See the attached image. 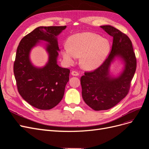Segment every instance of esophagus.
<instances>
[{
  "instance_id": "34e87169",
  "label": "esophagus",
  "mask_w": 149,
  "mask_h": 149,
  "mask_svg": "<svg viewBox=\"0 0 149 149\" xmlns=\"http://www.w3.org/2000/svg\"><path fill=\"white\" fill-rule=\"evenodd\" d=\"M71 74L73 76H78L79 75V73L76 71H73L71 72Z\"/></svg>"
}]
</instances>
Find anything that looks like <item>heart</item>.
I'll return each instance as SVG.
<instances>
[{
    "mask_svg": "<svg viewBox=\"0 0 149 149\" xmlns=\"http://www.w3.org/2000/svg\"><path fill=\"white\" fill-rule=\"evenodd\" d=\"M111 45L100 35L86 32L71 36L68 40V47L62 49V56L68 64H72L76 58L81 56L82 65L93 69L100 66L106 59L110 52Z\"/></svg>",
    "mask_w": 149,
    "mask_h": 149,
    "instance_id": "1",
    "label": "heart"
}]
</instances>
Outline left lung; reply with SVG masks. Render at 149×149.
I'll list each match as a JSON object with an SVG mask.
<instances>
[{
  "label": "left lung",
  "instance_id": "obj_1",
  "mask_svg": "<svg viewBox=\"0 0 149 149\" xmlns=\"http://www.w3.org/2000/svg\"><path fill=\"white\" fill-rule=\"evenodd\" d=\"M101 27L113 37L111 53L100 67L85 71L81 78L83 100L94 111L111 109L127 96L137 66L136 55L128 36L111 25ZM116 56L123 60L125 68L119 77L112 78L109 68Z\"/></svg>",
  "mask_w": 149,
  "mask_h": 149
}]
</instances>
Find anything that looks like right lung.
<instances>
[{"instance_id":"add662e5","label":"right lung","mask_w":149,"mask_h":149,"mask_svg":"<svg viewBox=\"0 0 149 149\" xmlns=\"http://www.w3.org/2000/svg\"><path fill=\"white\" fill-rule=\"evenodd\" d=\"M66 26H39L21 40L17 49L13 73L18 91L29 104L37 109L49 110L59 103L69 81L70 70L57 65L60 50L56 37ZM40 40L49 43L48 63L43 68L33 67L29 59L31 47Z\"/></svg>"}]
</instances>
